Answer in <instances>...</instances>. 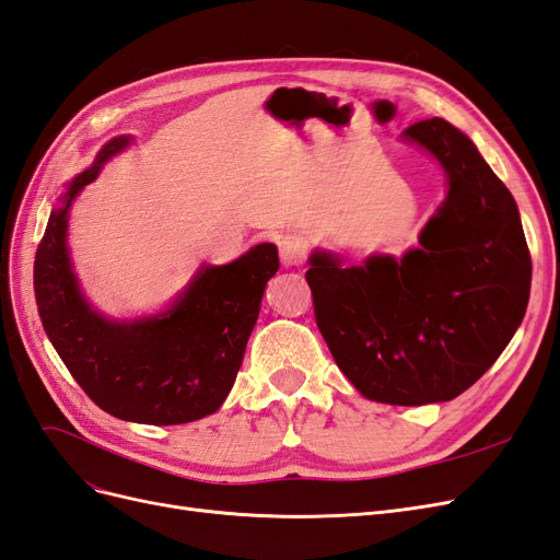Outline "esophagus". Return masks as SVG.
<instances>
[{
	"label": "esophagus",
	"instance_id": "esophagus-1",
	"mask_svg": "<svg viewBox=\"0 0 560 560\" xmlns=\"http://www.w3.org/2000/svg\"><path fill=\"white\" fill-rule=\"evenodd\" d=\"M280 247V259L284 266H299L303 259H306V243L299 235H284L278 243Z\"/></svg>",
	"mask_w": 560,
	"mask_h": 560
}]
</instances>
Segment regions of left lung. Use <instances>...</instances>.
Listing matches in <instances>:
<instances>
[{
    "mask_svg": "<svg viewBox=\"0 0 560 560\" xmlns=\"http://www.w3.org/2000/svg\"><path fill=\"white\" fill-rule=\"evenodd\" d=\"M448 177V196L397 261L343 268L313 252L315 322L366 399H455L493 366L528 308L533 264L516 200L467 135L444 118L406 128Z\"/></svg>",
    "mask_w": 560,
    "mask_h": 560,
    "instance_id": "8db88e82",
    "label": "left lung"
}]
</instances>
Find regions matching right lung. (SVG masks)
Segmentation results:
<instances>
[{
  "mask_svg": "<svg viewBox=\"0 0 560 560\" xmlns=\"http://www.w3.org/2000/svg\"><path fill=\"white\" fill-rule=\"evenodd\" d=\"M128 144L107 142L48 217L35 254V296L44 331L100 409L144 425H182L214 413L231 393L257 325L266 282L280 266L261 243L226 266H202L171 311L135 322L97 315L67 254V217L83 186Z\"/></svg>",
  "mask_w": 560,
  "mask_h": 560,
  "instance_id": "right-lung-1",
  "label": "right lung"
}]
</instances>
